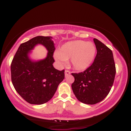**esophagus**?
I'll use <instances>...</instances> for the list:
<instances>
[{
  "label": "esophagus",
  "mask_w": 131,
  "mask_h": 131,
  "mask_svg": "<svg viewBox=\"0 0 131 131\" xmlns=\"http://www.w3.org/2000/svg\"><path fill=\"white\" fill-rule=\"evenodd\" d=\"M70 74H71V73L68 70H65V71H64V75H65V76H67L68 75H69Z\"/></svg>",
  "instance_id": "obj_1"
}]
</instances>
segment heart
I'll return each instance as SVG.
<instances>
[{
  "mask_svg": "<svg viewBox=\"0 0 131 131\" xmlns=\"http://www.w3.org/2000/svg\"><path fill=\"white\" fill-rule=\"evenodd\" d=\"M96 48L93 43L84 40L68 42L61 46L59 52L55 53L56 60L61 65L71 58L73 68L77 71H84L94 61Z\"/></svg>",
  "mask_w": 131,
  "mask_h": 131,
  "instance_id": "1",
  "label": "heart"
}]
</instances>
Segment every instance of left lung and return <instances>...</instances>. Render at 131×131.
I'll list each match as a JSON object with an SVG mask.
<instances>
[{
  "label": "left lung",
  "mask_w": 131,
  "mask_h": 131,
  "mask_svg": "<svg viewBox=\"0 0 131 131\" xmlns=\"http://www.w3.org/2000/svg\"><path fill=\"white\" fill-rule=\"evenodd\" d=\"M97 55L91 67L84 71L71 73L74 81L71 88L79 101L94 105L102 101L109 94L113 84L116 67L112 51L94 38Z\"/></svg>",
  "instance_id": "obj_1"
}]
</instances>
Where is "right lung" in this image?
<instances>
[{"label": "right lung", "instance_id": "obj_1", "mask_svg": "<svg viewBox=\"0 0 131 131\" xmlns=\"http://www.w3.org/2000/svg\"><path fill=\"white\" fill-rule=\"evenodd\" d=\"M52 37L37 36L21 43L11 63L12 84L18 94L27 102L34 105L46 103L53 97L64 78V70L53 67L55 46ZM37 44L48 51L46 59L39 61L30 59V50Z\"/></svg>", "mask_w": 131, "mask_h": 131}]
</instances>
